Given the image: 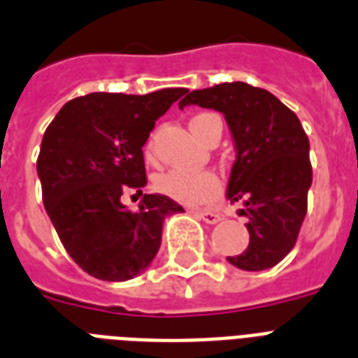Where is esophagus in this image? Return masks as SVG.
Instances as JSON below:
<instances>
[{
	"label": "esophagus",
	"mask_w": 358,
	"mask_h": 358,
	"mask_svg": "<svg viewBox=\"0 0 358 358\" xmlns=\"http://www.w3.org/2000/svg\"><path fill=\"white\" fill-rule=\"evenodd\" d=\"M194 215H196L200 220H204L206 224H217L220 220L219 213H215V211H206V209H202V211H194Z\"/></svg>",
	"instance_id": "34e87169"
}]
</instances>
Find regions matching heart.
Instances as JSON below:
<instances>
[{"mask_svg":"<svg viewBox=\"0 0 358 358\" xmlns=\"http://www.w3.org/2000/svg\"><path fill=\"white\" fill-rule=\"evenodd\" d=\"M215 117L213 113H200L191 119V129L196 130L206 119ZM154 145L149 141L147 145V158L152 159ZM156 191L169 199L176 200L185 206L206 204L219 194V178L211 171H185V169H171L162 173L154 180Z\"/></svg>","mask_w":358,"mask_h":358,"instance_id":"obj_1","label":"heart"}]
</instances>
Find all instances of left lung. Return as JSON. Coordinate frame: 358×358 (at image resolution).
Listing matches in <instances>:
<instances>
[{"instance_id": "left-lung-1", "label": "left lung", "mask_w": 358, "mask_h": 358, "mask_svg": "<svg viewBox=\"0 0 358 358\" xmlns=\"http://www.w3.org/2000/svg\"><path fill=\"white\" fill-rule=\"evenodd\" d=\"M199 104L224 113L235 147L226 199L241 202L248 248L226 257L241 270H264L294 248L313 184L309 139L296 113L266 90L224 83L194 90L180 110Z\"/></svg>"}]
</instances>
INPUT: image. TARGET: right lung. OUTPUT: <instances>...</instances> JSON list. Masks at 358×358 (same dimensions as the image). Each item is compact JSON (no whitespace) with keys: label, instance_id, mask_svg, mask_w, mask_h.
Instances as JSON below:
<instances>
[{"label":"right lung","instance_id":"1","mask_svg":"<svg viewBox=\"0 0 358 358\" xmlns=\"http://www.w3.org/2000/svg\"><path fill=\"white\" fill-rule=\"evenodd\" d=\"M185 92H95L64 104L43 134L36 162L43 206L66 252L97 280L141 274L158 254L165 217L184 213L178 202L156 193L144 194L134 214L120 196L143 194V145Z\"/></svg>","mask_w":358,"mask_h":358}]
</instances>
